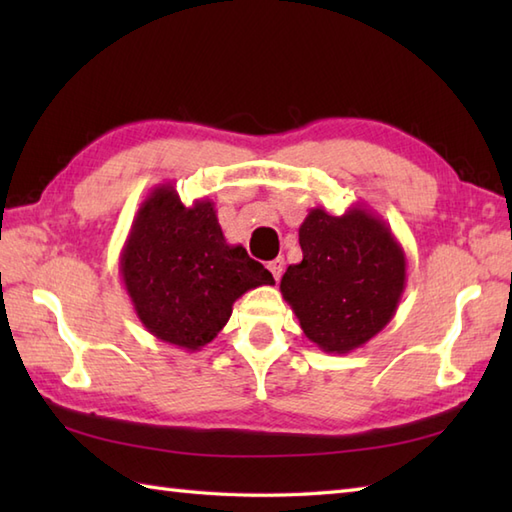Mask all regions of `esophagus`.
<instances>
[{
    "mask_svg": "<svg viewBox=\"0 0 512 512\" xmlns=\"http://www.w3.org/2000/svg\"><path fill=\"white\" fill-rule=\"evenodd\" d=\"M284 268H286L284 257H277V259H273V262L268 264V270H270V273H273V277H275L277 281L281 279V275H284Z\"/></svg>",
    "mask_w": 512,
    "mask_h": 512,
    "instance_id": "1",
    "label": "esophagus"
}]
</instances>
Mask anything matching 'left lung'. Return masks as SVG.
Wrapping results in <instances>:
<instances>
[{
    "label": "left lung",
    "instance_id": "obj_1",
    "mask_svg": "<svg viewBox=\"0 0 512 512\" xmlns=\"http://www.w3.org/2000/svg\"><path fill=\"white\" fill-rule=\"evenodd\" d=\"M303 259L279 290L308 339L328 354H350L394 319L407 286V257L389 224L363 204L343 215L321 206L299 226Z\"/></svg>",
    "mask_w": 512,
    "mask_h": 512
}]
</instances>
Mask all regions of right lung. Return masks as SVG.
Wrapping results in <instances>:
<instances>
[{
	"label": "right lung",
	"instance_id": "obj_1",
	"mask_svg": "<svg viewBox=\"0 0 512 512\" xmlns=\"http://www.w3.org/2000/svg\"><path fill=\"white\" fill-rule=\"evenodd\" d=\"M118 270L145 330L187 352L215 339L244 292L275 284L244 246L226 242L211 200L184 206L171 182L140 202Z\"/></svg>",
	"mask_w": 512,
	"mask_h": 512
}]
</instances>
